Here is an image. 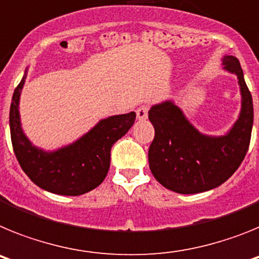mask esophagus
Returning <instances> with one entry per match:
<instances>
[{
  "label": "esophagus",
  "instance_id": "esophagus-1",
  "mask_svg": "<svg viewBox=\"0 0 259 259\" xmlns=\"http://www.w3.org/2000/svg\"><path fill=\"white\" fill-rule=\"evenodd\" d=\"M148 110L149 109H148V106H145V105L139 107V109L136 110L137 119H139V120H145V119L148 118Z\"/></svg>",
  "mask_w": 259,
  "mask_h": 259
}]
</instances>
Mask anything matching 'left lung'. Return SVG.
I'll list each match as a JSON object with an SVG mask.
<instances>
[{"instance_id": "left-lung-1", "label": "left lung", "mask_w": 259, "mask_h": 259, "mask_svg": "<svg viewBox=\"0 0 259 259\" xmlns=\"http://www.w3.org/2000/svg\"><path fill=\"white\" fill-rule=\"evenodd\" d=\"M223 68L236 75L241 93L239 119L223 136L201 134L172 101L149 110L155 131L148 153L150 171L164 188L176 193L193 194L217 188L233 175L248 152L253 100L239 59L224 56Z\"/></svg>"}]
</instances>
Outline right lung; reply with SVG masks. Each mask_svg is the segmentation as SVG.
<instances>
[{"label": "right lung", "mask_w": 259, "mask_h": 259, "mask_svg": "<svg viewBox=\"0 0 259 259\" xmlns=\"http://www.w3.org/2000/svg\"><path fill=\"white\" fill-rule=\"evenodd\" d=\"M27 71L14 91L10 106L13 149L22 170L40 188L62 196H80L92 191L106 178L111 146L134 125L136 113L102 119L75 143L53 152L40 149L22 130L19 98Z\"/></svg>", "instance_id": "1"}]
</instances>
